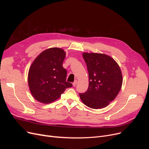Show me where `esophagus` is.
<instances>
[{"mask_svg": "<svg viewBox=\"0 0 149 149\" xmlns=\"http://www.w3.org/2000/svg\"><path fill=\"white\" fill-rule=\"evenodd\" d=\"M77 83H78V81L77 80H75L74 81L73 83V86H75L77 84Z\"/></svg>", "mask_w": 149, "mask_h": 149, "instance_id": "obj_1", "label": "esophagus"}]
</instances>
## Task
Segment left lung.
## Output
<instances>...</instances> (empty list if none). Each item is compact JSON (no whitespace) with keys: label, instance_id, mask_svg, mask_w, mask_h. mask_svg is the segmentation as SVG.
<instances>
[{"label":"left lung","instance_id":"obj_1","mask_svg":"<svg viewBox=\"0 0 149 149\" xmlns=\"http://www.w3.org/2000/svg\"><path fill=\"white\" fill-rule=\"evenodd\" d=\"M87 65L89 86L79 97L86 106L101 109L109 105L118 96L123 84L120 67L111 56L102 53H84Z\"/></svg>","mask_w":149,"mask_h":149}]
</instances>
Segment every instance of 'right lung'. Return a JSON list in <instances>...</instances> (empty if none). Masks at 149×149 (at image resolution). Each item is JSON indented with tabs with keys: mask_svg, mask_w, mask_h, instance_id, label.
Masks as SVG:
<instances>
[{
	"mask_svg": "<svg viewBox=\"0 0 149 149\" xmlns=\"http://www.w3.org/2000/svg\"><path fill=\"white\" fill-rule=\"evenodd\" d=\"M66 53L60 48L42 52L30 66L28 74L30 91L36 100L44 104L58 100L72 84L66 81L67 71L63 67Z\"/></svg>",
	"mask_w": 149,
	"mask_h": 149,
	"instance_id": "obj_1",
	"label": "right lung"
}]
</instances>
